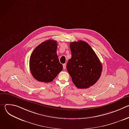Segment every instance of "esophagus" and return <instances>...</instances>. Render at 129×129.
<instances>
[{
    "label": "esophagus",
    "mask_w": 129,
    "mask_h": 129,
    "mask_svg": "<svg viewBox=\"0 0 129 129\" xmlns=\"http://www.w3.org/2000/svg\"><path fill=\"white\" fill-rule=\"evenodd\" d=\"M66 64H64L63 65V69H65L66 68Z\"/></svg>",
    "instance_id": "obj_1"
}]
</instances>
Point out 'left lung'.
Returning a JSON list of instances; mask_svg holds the SVG:
<instances>
[{
    "instance_id": "8db88e82",
    "label": "left lung",
    "mask_w": 129,
    "mask_h": 129,
    "mask_svg": "<svg viewBox=\"0 0 129 129\" xmlns=\"http://www.w3.org/2000/svg\"><path fill=\"white\" fill-rule=\"evenodd\" d=\"M71 58L66 68L72 81L77 87L87 88L100 79L102 65L91 47L82 40L70 44Z\"/></svg>"
}]
</instances>
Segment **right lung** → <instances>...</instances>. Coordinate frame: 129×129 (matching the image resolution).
I'll return each mask as SVG.
<instances>
[{"mask_svg":"<svg viewBox=\"0 0 129 129\" xmlns=\"http://www.w3.org/2000/svg\"><path fill=\"white\" fill-rule=\"evenodd\" d=\"M57 41L46 40L37 46L31 54L30 70L38 81L51 82L63 70L57 53Z\"/></svg>","mask_w":129,"mask_h":129,"instance_id":"1","label":"right lung"}]
</instances>
